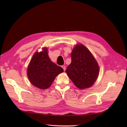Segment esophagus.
<instances>
[{"label":"esophagus","instance_id":"esophagus-1","mask_svg":"<svg viewBox=\"0 0 127 127\" xmlns=\"http://www.w3.org/2000/svg\"><path fill=\"white\" fill-rule=\"evenodd\" d=\"M62 68L65 71V69H66V67H65V65H62Z\"/></svg>","mask_w":127,"mask_h":127}]
</instances>
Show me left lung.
Masks as SVG:
<instances>
[{"mask_svg":"<svg viewBox=\"0 0 127 127\" xmlns=\"http://www.w3.org/2000/svg\"><path fill=\"white\" fill-rule=\"evenodd\" d=\"M71 63L65 70L77 88L85 89L92 86L99 73L98 64L92 54L82 44H77L71 53Z\"/></svg>","mask_w":127,"mask_h":127,"instance_id":"8db88e82","label":"left lung"}]
</instances>
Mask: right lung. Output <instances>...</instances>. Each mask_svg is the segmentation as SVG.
<instances>
[{
    "instance_id": "right-lung-1",
    "label": "right lung",
    "mask_w": 127,
    "mask_h": 127,
    "mask_svg": "<svg viewBox=\"0 0 127 127\" xmlns=\"http://www.w3.org/2000/svg\"><path fill=\"white\" fill-rule=\"evenodd\" d=\"M64 71L63 68L51 61L47 48L36 52L27 69L28 77L32 85L41 90L49 88L56 77Z\"/></svg>"
}]
</instances>
